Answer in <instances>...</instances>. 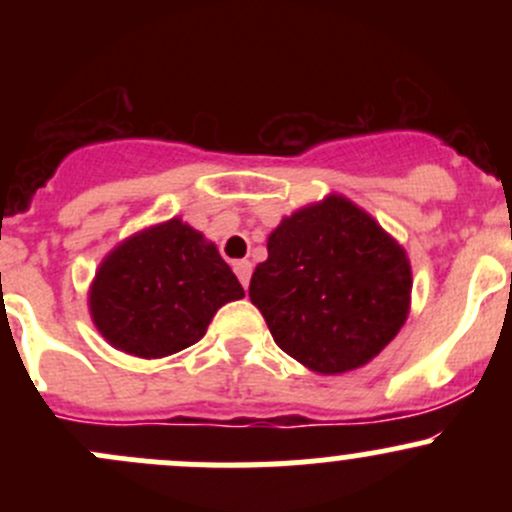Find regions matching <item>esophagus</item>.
Listing matches in <instances>:
<instances>
[{
	"instance_id": "obj_1",
	"label": "esophagus",
	"mask_w": 512,
	"mask_h": 512,
	"mask_svg": "<svg viewBox=\"0 0 512 512\" xmlns=\"http://www.w3.org/2000/svg\"><path fill=\"white\" fill-rule=\"evenodd\" d=\"M232 267H235L237 280H240L242 287L247 289V285H250V277H252V262L250 260H237Z\"/></svg>"
}]
</instances>
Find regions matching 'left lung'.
<instances>
[{
  "mask_svg": "<svg viewBox=\"0 0 512 512\" xmlns=\"http://www.w3.org/2000/svg\"><path fill=\"white\" fill-rule=\"evenodd\" d=\"M250 299L282 352L317 374L369 364L409 317L404 247L342 195L307 205L267 237Z\"/></svg>",
  "mask_w": 512,
  "mask_h": 512,
  "instance_id": "left-lung-1",
  "label": "left lung"
}]
</instances>
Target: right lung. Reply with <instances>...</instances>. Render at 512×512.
<instances>
[{"instance_id":"1","label":"right lung","mask_w":512,"mask_h":512,"mask_svg":"<svg viewBox=\"0 0 512 512\" xmlns=\"http://www.w3.org/2000/svg\"><path fill=\"white\" fill-rule=\"evenodd\" d=\"M242 297L218 247L173 218L108 252L91 282L89 309L111 347L160 359L200 342L215 312Z\"/></svg>"}]
</instances>
